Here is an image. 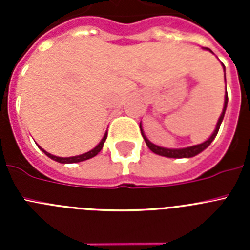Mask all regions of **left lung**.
<instances>
[{
	"label": "left lung",
	"mask_w": 250,
	"mask_h": 250,
	"mask_svg": "<svg viewBox=\"0 0 250 250\" xmlns=\"http://www.w3.org/2000/svg\"><path fill=\"white\" fill-rule=\"evenodd\" d=\"M205 50H209V48L205 47ZM210 52H213L211 50H209ZM223 67H224V65H223ZM224 71H225V67H224ZM227 90V89H225ZM227 105H228V92L225 91V96H224V107H223V111L222 114H220V118L219 120H218V123H216V126H215V130H214V132L211 134V136L208 140H205L204 143H202V144H198V145H193V146H188V147H182V149H167V147H161V146H158V145L152 144L151 141L147 140V138L145 136L144 131H143V129H141L140 126V130H141V135H143V138H144L145 143H146L147 147H149L150 150H151L152 152H155V154H158V155H161V156H167V158H175V159H182V158H193V156L198 155V154H200V152L203 151V150L207 149L209 145L211 144V141L215 139L216 134H218V131H219V127H220V124H222L223 119H224V114H225V110H227ZM141 125V123H140Z\"/></svg>",
	"instance_id": "obj_1"
}]
</instances>
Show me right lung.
<instances>
[{
	"instance_id": "add662e5",
	"label": "right lung",
	"mask_w": 250,
	"mask_h": 250,
	"mask_svg": "<svg viewBox=\"0 0 250 250\" xmlns=\"http://www.w3.org/2000/svg\"><path fill=\"white\" fill-rule=\"evenodd\" d=\"M106 138H107V132H105V135H104V138L101 139V141L96 146L94 147L92 150H90V151L85 152V154H81V155H76V156H68V158H60V156H55L52 155V154H50V152L45 151V150L42 149V147H40V149L42 150L43 152H45L46 155L48 156V158H51L52 160L57 161V163H61V164H72V163H80V161H85L87 160V159H91L94 158V156H96L99 154V152L101 151V149H103L104 146V143H105Z\"/></svg>"
}]
</instances>
